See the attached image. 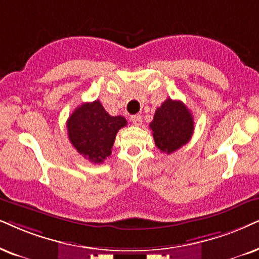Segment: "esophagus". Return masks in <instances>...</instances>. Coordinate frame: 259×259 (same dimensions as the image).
Listing matches in <instances>:
<instances>
[{
  "instance_id": "1",
  "label": "esophagus",
  "mask_w": 259,
  "mask_h": 259,
  "mask_svg": "<svg viewBox=\"0 0 259 259\" xmlns=\"http://www.w3.org/2000/svg\"><path fill=\"white\" fill-rule=\"evenodd\" d=\"M130 120H132V123L136 126H140L141 124H142V117H141L140 114H134V116H132V118H130Z\"/></svg>"
}]
</instances>
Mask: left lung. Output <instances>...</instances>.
<instances>
[{"label": "left lung", "mask_w": 259, "mask_h": 259, "mask_svg": "<svg viewBox=\"0 0 259 259\" xmlns=\"http://www.w3.org/2000/svg\"><path fill=\"white\" fill-rule=\"evenodd\" d=\"M155 146L163 153L176 152L191 139L194 117L182 101L168 99L154 113L149 124Z\"/></svg>", "instance_id": "obj_1"}]
</instances>
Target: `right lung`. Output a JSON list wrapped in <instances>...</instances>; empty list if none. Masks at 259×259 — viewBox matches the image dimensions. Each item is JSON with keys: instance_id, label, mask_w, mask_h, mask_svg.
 Returning <instances> with one entry per match:
<instances>
[{"instance_id": "right-lung-1", "label": "right lung", "mask_w": 259, "mask_h": 259, "mask_svg": "<svg viewBox=\"0 0 259 259\" xmlns=\"http://www.w3.org/2000/svg\"><path fill=\"white\" fill-rule=\"evenodd\" d=\"M126 125L122 116H110L99 100L84 103L67 120L68 137L83 158L100 163L111 155L117 133Z\"/></svg>"}]
</instances>
